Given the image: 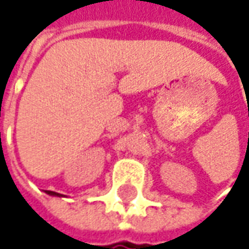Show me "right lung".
I'll use <instances>...</instances> for the list:
<instances>
[{
	"label": "right lung",
	"mask_w": 249,
	"mask_h": 249,
	"mask_svg": "<svg viewBox=\"0 0 249 249\" xmlns=\"http://www.w3.org/2000/svg\"><path fill=\"white\" fill-rule=\"evenodd\" d=\"M45 193H48V195H51V196H63V195H60V193H56V192H52V191H45Z\"/></svg>",
	"instance_id": "add662e5"
}]
</instances>
